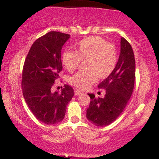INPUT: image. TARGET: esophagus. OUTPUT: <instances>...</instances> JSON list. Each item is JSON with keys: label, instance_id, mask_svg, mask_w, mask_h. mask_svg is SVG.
I'll return each mask as SVG.
<instances>
[{"label": "esophagus", "instance_id": "obj_1", "mask_svg": "<svg viewBox=\"0 0 159 159\" xmlns=\"http://www.w3.org/2000/svg\"><path fill=\"white\" fill-rule=\"evenodd\" d=\"M82 93H83V92H82V91H81V90H75V96H78V95H81Z\"/></svg>", "mask_w": 159, "mask_h": 159}]
</instances>
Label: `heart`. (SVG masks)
Listing matches in <instances>:
<instances>
[{"label":"heart","mask_w":159,"mask_h":159,"mask_svg":"<svg viewBox=\"0 0 159 159\" xmlns=\"http://www.w3.org/2000/svg\"><path fill=\"white\" fill-rule=\"evenodd\" d=\"M81 61L85 62L87 71H81L70 78V82L84 90L97 81L98 76L106 78L114 71L117 62L115 46L99 36H89L82 39L75 48V52L66 50L61 55L63 67L68 71L77 69Z\"/></svg>","instance_id":"1"}]
</instances>
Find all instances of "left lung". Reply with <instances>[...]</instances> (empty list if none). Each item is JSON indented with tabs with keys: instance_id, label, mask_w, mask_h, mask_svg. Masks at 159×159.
Here are the masks:
<instances>
[{
	"instance_id": "left-lung-1",
	"label": "left lung",
	"mask_w": 159,
	"mask_h": 159,
	"mask_svg": "<svg viewBox=\"0 0 159 159\" xmlns=\"http://www.w3.org/2000/svg\"><path fill=\"white\" fill-rule=\"evenodd\" d=\"M135 78V61L132 48L126 39L121 37L120 54L116 67L108 77L98 85L105 89L104 98H91L87 110V118L96 126L110 125L122 114L133 92Z\"/></svg>"
}]
</instances>
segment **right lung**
Masks as SVG:
<instances>
[{
    "label": "right lung",
    "mask_w": 159,
    "mask_h": 159,
    "mask_svg": "<svg viewBox=\"0 0 159 159\" xmlns=\"http://www.w3.org/2000/svg\"><path fill=\"white\" fill-rule=\"evenodd\" d=\"M69 34L51 31L36 39L27 54L22 71L23 95L33 114L42 123L54 125L64 119L66 106L74 96L70 86L52 92L62 71L61 50Z\"/></svg>",
    "instance_id": "right-lung-1"
}]
</instances>
